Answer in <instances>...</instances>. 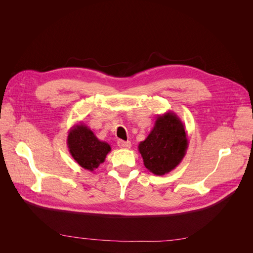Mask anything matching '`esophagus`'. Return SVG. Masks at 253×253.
I'll use <instances>...</instances> for the list:
<instances>
[{"label":"esophagus","instance_id":"obj_1","mask_svg":"<svg viewBox=\"0 0 253 253\" xmlns=\"http://www.w3.org/2000/svg\"><path fill=\"white\" fill-rule=\"evenodd\" d=\"M118 145L121 148H130L131 142L130 141H124V140H118Z\"/></svg>","mask_w":253,"mask_h":253}]
</instances>
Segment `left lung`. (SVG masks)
Masks as SVG:
<instances>
[{"label":"left lung","instance_id":"1","mask_svg":"<svg viewBox=\"0 0 253 253\" xmlns=\"http://www.w3.org/2000/svg\"><path fill=\"white\" fill-rule=\"evenodd\" d=\"M187 148L185 126L172 111L159 115L148 136L138 144L145 168L158 176L174 170L186 155Z\"/></svg>","mask_w":253,"mask_h":253}]
</instances>
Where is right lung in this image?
Returning <instances> with one entry per match:
<instances>
[{
	"label": "right lung",
	"instance_id": "add662e5",
	"mask_svg": "<svg viewBox=\"0 0 253 253\" xmlns=\"http://www.w3.org/2000/svg\"><path fill=\"white\" fill-rule=\"evenodd\" d=\"M69 153L83 169L92 172L103 164L111 151L108 142L99 140L94 133L83 122L75 124L67 137Z\"/></svg>",
	"mask_w": 253,
	"mask_h": 253
}]
</instances>
